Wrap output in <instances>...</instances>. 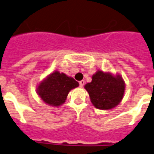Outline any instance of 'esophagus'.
I'll list each match as a JSON object with an SVG mask.
<instances>
[{
	"label": "esophagus",
	"mask_w": 154,
	"mask_h": 154,
	"mask_svg": "<svg viewBox=\"0 0 154 154\" xmlns=\"http://www.w3.org/2000/svg\"><path fill=\"white\" fill-rule=\"evenodd\" d=\"M84 84H85V81H80V82H79V86H80L81 87H82L84 86Z\"/></svg>",
	"instance_id": "obj_1"
}]
</instances>
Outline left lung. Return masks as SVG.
<instances>
[{"instance_id": "8db88e82", "label": "left lung", "mask_w": 154, "mask_h": 154, "mask_svg": "<svg viewBox=\"0 0 154 154\" xmlns=\"http://www.w3.org/2000/svg\"><path fill=\"white\" fill-rule=\"evenodd\" d=\"M93 106L100 110H110L121 101L125 92V82L119 76L98 71L92 81L85 86Z\"/></svg>"}]
</instances>
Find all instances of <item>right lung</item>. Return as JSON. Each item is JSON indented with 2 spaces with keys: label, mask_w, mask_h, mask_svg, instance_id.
<instances>
[{
  "label": "right lung",
  "mask_w": 154,
  "mask_h": 154,
  "mask_svg": "<svg viewBox=\"0 0 154 154\" xmlns=\"http://www.w3.org/2000/svg\"><path fill=\"white\" fill-rule=\"evenodd\" d=\"M78 86V82L72 77L56 71L40 82L37 92L45 103L59 106L65 102L68 92Z\"/></svg>",
  "instance_id": "obj_1"
}]
</instances>
